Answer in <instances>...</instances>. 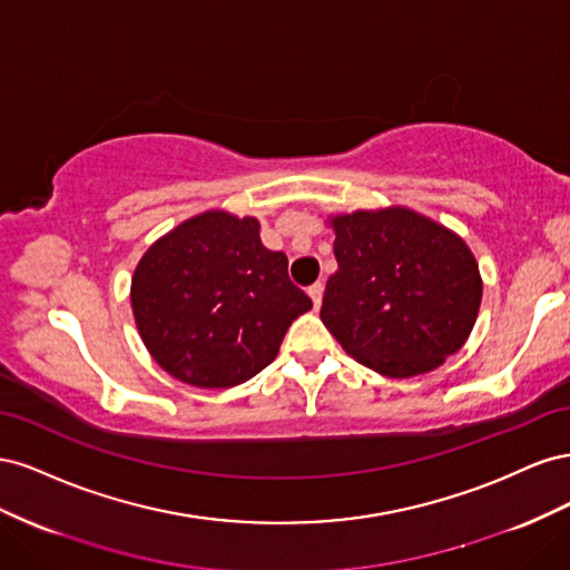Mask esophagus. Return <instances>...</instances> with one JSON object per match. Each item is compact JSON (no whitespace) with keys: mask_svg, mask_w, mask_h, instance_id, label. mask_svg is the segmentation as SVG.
Here are the masks:
<instances>
[{"mask_svg":"<svg viewBox=\"0 0 570 570\" xmlns=\"http://www.w3.org/2000/svg\"><path fill=\"white\" fill-rule=\"evenodd\" d=\"M308 297H312L314 306L318 308L321 302H323V285H321V283H314L312 287H308Z\"/></svg>","mask_w":570,"mask_h":570,"instance_id":"34e87169","label":"esophagus"}]
</instances>
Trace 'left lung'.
Returning <instances> with one entry per match:
<instances>
[{"instance_id":"1","label":"left lung","mask_w":570,"mask_h":570,"mask_svg":"<svg viewBox=\"0 0 570 570\" xmlns=\"http://www.w3.org/2000/svg\"><path fill=\"white\" fill-rule=\"evenodd\" d=\"M337 271L321 321L358 364L413 377L442 366L469 340L482 278L465 239L409 206L327 216Z\"/></svg>"}]
</instances>
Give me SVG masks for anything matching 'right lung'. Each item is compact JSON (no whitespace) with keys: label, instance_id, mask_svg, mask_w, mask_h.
<instances>
[{"label":"right lung","instance_id":"1","mask_svg":"<svg viewBox=\"0 0 570 570\" xmlns=\"http://www.w3.org/2000/svg\"><path fill=\"white\" fill-rule=\"evenodd\" d=\"M258 218L209 209L161 235L135 266L130 304L151 358L204 390L243 385L278 356L312 299L287 256L258 237Z\"/></svg>","mask_w":570,"mask_h":570}]
</instances>
